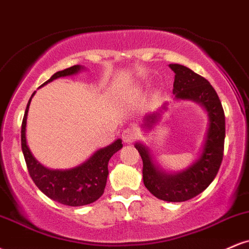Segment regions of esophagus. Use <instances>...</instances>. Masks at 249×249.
Wrapping results in <instances>:
<instances>
[{
    "instance_id": "1",
    "label": "esophagus",
    "mask_w": 249,
    "mask_h": 249,
    "mask_svg": "<svg viewBox=\"0 0 249 249\" xmlns=\"http://www.w3.org/2000/svg\"><path fill=\"white\" fill-rule=\"evenodd\" d=\"M139 136V131L137 127H128L123 132V141L124 142H133Z\"/></svg>"
}]
</instances>
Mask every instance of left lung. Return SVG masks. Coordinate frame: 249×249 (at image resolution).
I'll return each instance as SVG.
<instances>
[{
	"label": "left lung",
	"instance_id": "left-lung-1",
	"mask_svg": "<svg viewBox=\"0 0 249 249\" xmlns=\"http://www.w3.org/2000/svg\"><path fill=\"white\" fill-rule=\"evenodd\" d=\"M174 71L173 93L177 99L198 102L210 117L206 142L200 158L187 170L177 174H166L153 164L151 154L144 145L136 144L142 159V180L145 187L165 201H186L204 192L218 174L224 157L225 112L218 93L206 78L180 64H170ZM158 113L146 117L147 126L157 122Z\"/></svg>",
	"mask_w": 249,
	"mask_h": 249
}]
</instances>
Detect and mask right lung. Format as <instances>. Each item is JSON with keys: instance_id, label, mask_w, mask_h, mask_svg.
Wrapping results in <instances>:
<instances>
[{"instance_id": "right-lung-1", "label": "right lung", "mask_w": 249, "mask_h": 249, "mask_svg": "<svg viewBox=\"0 0 249 249\" xmlns=\"http://www.w3.org/2000/svg\"><path fill=\"white\" fill-rule=\"evenodd\" d=\"M81 69L82 67L79 65H73L65 70L58 71L51 76L49 81L43 83L42 87L59 77L73 75ZM34 95L35 92L31 95V98ZM31 98L28 102L23 121H22L21 145L25 164H27L33 181L45 196L67 206H84V205L96 201L104 193L108 174V160L117 151L123 147L122 141L118 139L113 144L101 148L84 164L71 170L53 171L45 168L34 158L27 145V139H25V124H27L28 110H29Z\"/></svg>"}]
</instances>
